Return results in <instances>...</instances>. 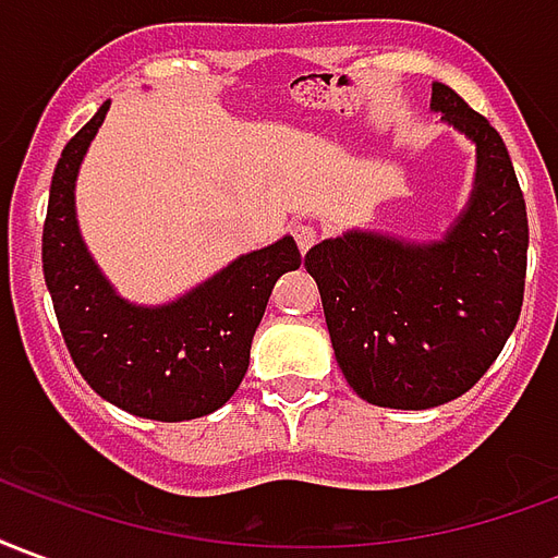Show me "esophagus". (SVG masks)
<instances>
[{
  "label": "esophagus",
  "instance_id": "esophagus-1",
  "mask_svg": "<svg viewBox=\"0 0 558 558\" xmlns=\"http://www.w3.org/2000/svg\"><path fill=\"white\" fill-rule=\"evenodd\" d=\"M292 235H295L299 251H302V254H307V251H311V247L316 244V239H319V230H316L314 223H299V227L292 230Z\"/></svg>",
  "mask_w": 558,
  "mask_h": 558
}]
</instances>
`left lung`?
Segmentation results:
<instances>
[{"label": "left lung", "instance_id": "8db88e82", "mask_svg": "<svg viewBox=\"0 0 558 558\" xmlns=\"http://www.w3.org/2000/svg\"><path fill=\"white\" fill-rule=\"evenodd\" d=\"M430 110L478 151L472 196L442 242L350 230L304 256L347 383L388 410L466 395L514 331L526 287V199L499 131L445 83H433Z\"/></svg>", "mask_w": 558, "mask_h": 558}]
</instances>
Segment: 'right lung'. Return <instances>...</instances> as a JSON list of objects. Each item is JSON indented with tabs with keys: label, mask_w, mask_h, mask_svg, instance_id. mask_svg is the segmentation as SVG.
Here are the masks:
<instances>
[{
	"label": "right lung",
	"mask_w": 558,
	"mask_h": 558,
	"mask_svg": "<svg viewBox=\"0 0 558 558\" xmlns=\"http://www.w3.org/2000/svg\"><path fill=\"white\" fill-rule=\"evenodd\" d=\"M110 101L71 137L56 163L44 220V280L83 379L119 410L151 421H191L220 410L242 386L268 295L302 254L283 235L220 268L158 307L125 302L83 244L74 184Z\"/></svg>",
	"instance_id": "obj_1"
}]
</instances>
